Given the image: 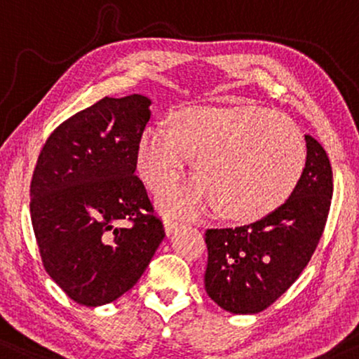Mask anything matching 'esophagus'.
I'll list each match as a JSON object with an SVG mask.
<instances>
[{
    "label": "esophagus",
    "mask_w": 359,
    "mask_h": 359,
    "mask_svg": "<svg viewBox=\"0 0 359 359\" xmlns=\"http://www.w3.org/2000/svg\"><path fill=\"white\" fill-rule=\"evenodd\" d=\"M180 224H182V222H180L177 217H170V215H167L164 218V228L167 235H170V233L174 231V229H177V226H180Z\"/></svg>",
    "instance_id": "34e87169"
}]
</instances>
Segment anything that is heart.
Wrapping results in <instances>:
<instances>
[{"label":"heart","mask_w":359,"mask_h":359,"mask_svg":"<svg viewBox=\"0 0 359 359\" xmlns=\"http://www.w3.org/2000/svg\"><path fill=\"white\" fill-rule=\"evenodd\" d=\"M192 154L200 174L159 190L161 207L184 213L218 207L235 222L283 205L307 164L304 136L289 118L255 104H195L175 114L174 128L156 123L142 131L137 172L156 189L182 174Z\"/></svg>","instance_id":"1"}]
</instances>
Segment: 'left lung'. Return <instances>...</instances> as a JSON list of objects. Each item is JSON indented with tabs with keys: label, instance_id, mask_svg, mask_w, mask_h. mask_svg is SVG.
I'll return each instance as SVG.
<instances>
[{
	"label": "left lung",
	"instance_id": "8db88e82",
	"mask_svg": "<svg viewBox=\"0 0 359 359\" xmlns=\"http://www.w3.org/2000/svg\"><path fill=\"white\" fill-rule=\"evenodd\" d=\"M307 164L290 197L251 224L205 233V290L231 313H257L274 304L309 264L327 223L333 174L322 144L310 135Z\"/></svg>",
	"mask_w": 359,
	"mask_h": 359
}]
</instances>
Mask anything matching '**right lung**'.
Listing matches in <instances>:
<instances>
[{"label":"right lung","instance_id":"right-lung-1","mask_svg":"<svg viewBox=\"0 0 359 359\" xmlns=\"http://www.w3.org/2000/svg\"><path fill=\"white\" fill-rule=\"evenodd\" d=\"M149 107L136 93L104 97L57 126L37 159L31 219L42 264L80 305L128 292L165 236L135 174Z\"/></svg>","mask_w":359,"mask_h":359}]
</instances>
